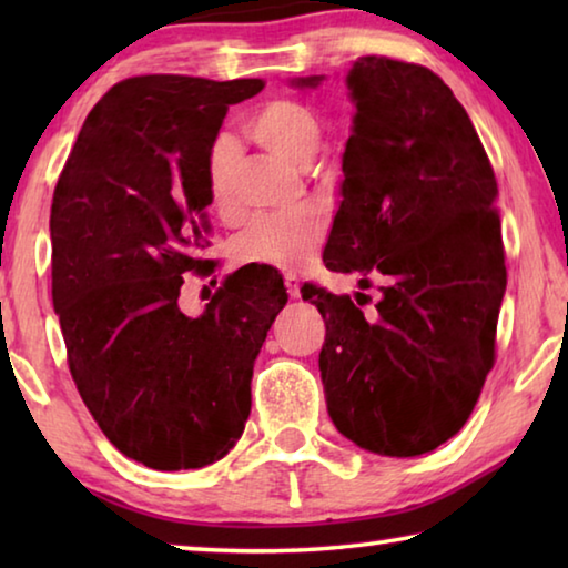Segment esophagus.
Wrapping results in <instances>:
<instances>
[{
  "mask_svg": "<svg viewBox=\"0 0 568 568\" xmlns=\"http://www.w3.org/2000/svg\"><path fill=\"white\" fill-rule=\"evenodd\" d=\"M285 291H287V295L293 297H301V277H297L295 273H285Z\"/></svg>",
  "mask_w": 568,
  "mask_h": 568,
  "instance_id": "esophagus-1",
  "label": "esophagus"
}]
</instances>
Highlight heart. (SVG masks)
Returning a JSON list of instances; mask_svg holds the SVG:
<instances>
[{"mask_svg": "<svg viewBox=\"0 0 568 568\" xmlns=\"http://www.w3.org/2000/svg\"><path fill=\"white\" fill-rule=\"evenodd\" d=\"M245 130L257 145L275 152L293 165H311L323 148V120L305 102L291 98L267 100L250 112ZM207 192L223 215L235 210L237 155L227 140H217L207 152ZM325 240V220L315 210L291 215H263L235 240V261L297 271L315 255Z\"/></svg>", "mask_w": 568, "mask_h": 568, "instance_id": "1", "label": "heart"}]
</instances>
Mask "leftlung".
<instances>
[{
    "instance_id": "left-lung-1",
    "label": "left lung",
    "mask_w": 568,
    "mask_h": 568,
    "mask_svg": "<svg viewBox=\"0 0 568 568\" xmlns=\"http://www.w3.org/2000/svg\"><path fill=\"white\" fill-rule=\"evenodd\" d=\"M348 88L343 200L323 263L363 273V287L376 277L381 301L363 313L315 285L303 301L325 321L318 363L335 428L373 454L408 458L464 428L496 363L498 185L474 122L428 67L365 54Z\"/></svg>"
}]
</instances>
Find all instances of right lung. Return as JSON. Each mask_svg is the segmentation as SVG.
<instances>
[{"label": "right lung", "mask_w": 568, "mask_h": 568, "mask_svg": "<svg viewBox=\"0 0 568 568\" xmlns=\"http://www.w3.org/2000/svg\"><path fill=\"white\" fill-rule=\"evenodd\" d=\"M263 80L140 74L84 120L50 215L52 303L67 365L110 444L158 470L203 468L243 436L250 381L287 303L273 267H240L187 318L185 275L215 261L207 152L230 104Z\"/></svg>", "instance_id": "add662e5"}]
</instances>
